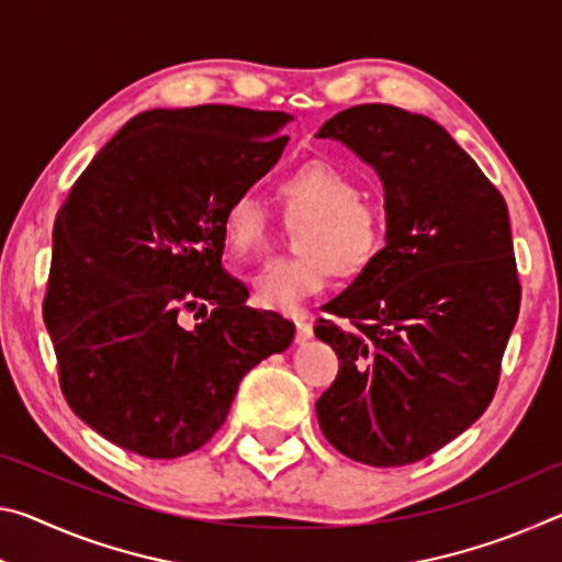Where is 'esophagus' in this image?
Returning a JSON list of instances; mask_svg holds the SVG:
<instances>
[{
  "instance_id": "34e87169",
  "label": "esophagus",
  "mask_w": 562,
  "mask_h": 562,
  "mask_svg": "<svg viewBox=\"0 0 562 562\" xmlns=\"http://www.w3.org/2000/svg\"><path fill=\"white\" fill-rule=\"evenodd\" d=\"M294 327H297V341H307L312 337V322L294 317Z\"/></svg>"
}]
</instances>
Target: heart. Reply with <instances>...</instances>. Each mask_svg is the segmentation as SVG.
Masks as SVG:
<instances>
[{"instance_id":"1","label":"heart","mask_w":562,"mask_h":562,"mask_svg":"<svg viewBox=\"0 0 562 562\" xmlns=\"http://www.w3.org/2000/svg\"><path fill=\"white\" fill-rule=\"evenodd\" d=\"M288 215H304L294 231V258L270 260L252 278L262 307L294 312L322 292L331 274L359 278L379 260L386 245L382 207L364 201L359 180L331 160L312 158L280 178ZM268 213L252 193H240L223 213V240L237 260H250L268 247Z\"/></svg>"}]
</instances>
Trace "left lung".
<instances>
[{"mask_svg": "<svg viewBox=\"0 0 562 562\" xmlns=\"http://www.w3.org/2000/svg\"><path fill=\"white\" fill-rule=\"evenodd\" d=\"M317 138L341 140L372 166L386 207L382 255L325 304L335 319L315 327L339 357L317 398L319 429L376 469L422 461L496 394L520 310L508 207L446 128L418 113L361 103Z\"/></svg>", "mask_w": 562, "mask_h": 562, "instance_id": "8db88e82", "label": "left lung"}]
</instances>
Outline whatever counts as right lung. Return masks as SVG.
I'll return each mask as SVG.
<instances>
[{
    "label": "right lung",
    "instance_id": "1",
    "mask_svg": "<svg viewBox=\"0 0 562 562\" xmlns=\"http://www.w3.org/2000/svg\"><path fill=\"white\" fill-rule=\"evenodd\" d=\"M288 121L215 103L144 111L59 207L44 297L59 384L71 412L121 449H201L240 379L290 347L292 322L247 307L223 270L225 207L278 164Z\"/></svg>",
    "mask_w": 562,
    "mask_h": 562
}]
</instances>
